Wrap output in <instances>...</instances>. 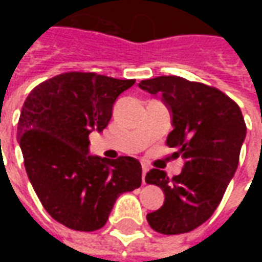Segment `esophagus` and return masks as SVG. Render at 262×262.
I'll return each instance as SVG.
<instances>
[{
    "label": "esophagus",
    "instance_id": "obj_1",
    "mask_svg": "<svg viewBox=\"0 0 262 262\" xmlns=\"http://www.w3.org/2000/svg\"><path fill=\"white\" fill-rule=\"evenodd\" d=\"M148 172V167L147 165H143V173H141V178H143V184H146V173Z\"/></svg>",
    "mask_w": 262,
    "mask_h": 262
}]
</instances>
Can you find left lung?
<instances>
[{
	"mask_svg": "<svg viewBox=\"0 0 262 262\" xmlns=\"http://www.w3.org/2000/svg\"><path fill=\"white\" fill-rule=\"evenodd\" d=\"M140 89L162 100L172 112L173 129L166 144L185 160L179 175L151 169L146 182L165 192V203L147 214L153 230L163 235L191 232L207 222L236 172L247 125L241 107L223 92L178 76L143 80Z\"/></svg>",
	"mask_w": 262,
	"mask_h": 262,
	"instance_id": "obj_1",
	"label": "left lung"
}]
</instances>
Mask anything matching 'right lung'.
Masks as SVG:
<instances>
[{
  "mask_svg": "<svg viewBox=\"0 0 262 262\" xmlns=\"http://www.w3.org/2000/svg\"><path fill=\"white\" fill-rule=\"evenodd\" d=\"M136 80L64 73L36 86L17 125L29 181L49 216L80 232L103 227L116 198L141 185V165L129 156L89 155V134L103 131L112 107Z\"/></svg>",
  "mask_w": 262,
  "mask_h": 262,
  "instance_id": "1",
  "label": "right lung"
}]
</instances>
